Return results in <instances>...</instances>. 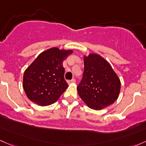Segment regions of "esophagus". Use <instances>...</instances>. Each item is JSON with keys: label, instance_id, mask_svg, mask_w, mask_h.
Returning a JSON list of instances; mask_svg holds the SVG:
<instances>
[{"label": "esophagus", "instance_id": "esophagus-1", "mask_svg": "<svg viewBox=\"0 0 146 146\" xmlns=\"http://www.w3.org/2000/svg\"><path fill=\"white\" fill-rule=\"evenodd\" d=\"M76 82V79H72L70 80H68V83L70 84V83H74Z\"/></svg>", "mask_w": 146, "mask_h": 146}]
</instances>
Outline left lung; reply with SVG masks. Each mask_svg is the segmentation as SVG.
<instances>
[{"mask_svg": "<svg viewBox=\"0 0 146 146\" xmlns=\"http://www.w3.org/2000/svg\"><path fill=\"white\" fill-rule=\"evenodd\" d=\"M120 80L104 58L96 54L84 56L82 78L77 87L82 100L95 110L111 105L118 98Z\"/></svg>", "mask_w": 146, "mask_h": 146, "instance_id": "obj_1", "label": "left lung"}]
</instances>
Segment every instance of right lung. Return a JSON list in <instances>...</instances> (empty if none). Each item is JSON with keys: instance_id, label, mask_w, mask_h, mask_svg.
I'll return each instance as SVG.
<instances>
[{"instance_id": "add662e5", "label": "right lung", "mask_w": 146, "mask_h": 146, "mask_svg": "<svg viewBox=\"0 0 146 146\" xmlns=\"http://www.w3.org/2000/svg\"><path fill=\"white\" fill-rule=\"evenodd\" d=\"M72 53V50L49 48L41 53L26 69L23 88L31 101L47 106L58 100L68 87L63 61Z\"/></svg>"}]
</instances>
